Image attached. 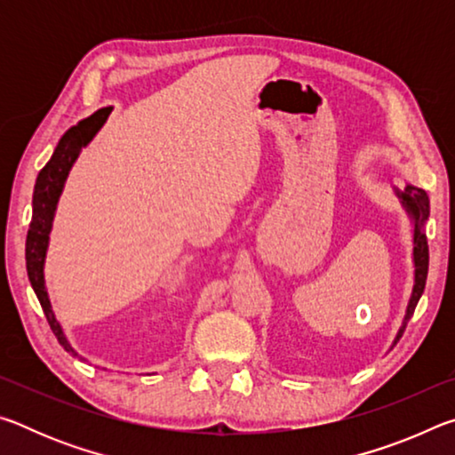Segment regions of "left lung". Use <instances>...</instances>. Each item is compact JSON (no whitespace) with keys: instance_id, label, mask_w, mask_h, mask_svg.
I'll return each instance as SVG.
<instances>
[{"instance_id":"left-lung-1","label":"left lung","mask_w":455,"mask_h":455,"mask_svg":"<svg viewBox=\"0 0 455 455\" xmlns=\"http://www.w3.org/2000/svg\"><path fill=\"white\" fill-rule=\"evenodd\" d=\"M395 196L399 198V204L403 206V211L407 212V217L411 220V243H413V251H411V260H413V287H411V295L410 301H407L405 307V315L402 321V327L397 329V333L394 337V343L391 347L399 341L403 329L407 325V321L411 319V315L418 307L419 299L423 295V289H426V279H427V265H429V251H427V236H426V225L429 220V198L427 192L423 188L413 187V184H405L403 190H399L394 187Z\"/></svg>"}]
</instances>
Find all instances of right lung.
<instances>
[{
	"instance_id": "add662e5",
	"label": "right lung",
	"mask_w": 455,
	"mask_h": 455,
	"mask_svg": "<svg viewBox=\"0 0 455 455\" xmlns=\"http://www.w3.org/2000/svg\"><path fill=\"white\" fill-rule=\"evenodd\" d=\"M112 112V106L100 108L98 112L92 114V116L80 120L78 124L66 130V134L60 138V142L53 150L52 158L48 160L40 174L36 179L34 187V198H32V222H29L28 230V241H26V268L29 283H32V289L37 295V301H40L42 309L45 313V319H48L53 335L58 337L61 347L68 353H72L74 357H80L78 351L72 347V343L68 341V337L61 329L60 321L56 319V313L52 309V301L48 295V287H45V276H44V267H45V255H48L50 246V233L53 227V217H56L58 200L64 192V184L68 180V174H70L72 166L76 160H78L80 152L86 148V146L94 140V136L100 132V128L104 126ZM84 359V357H80Z\"/></svg>"
}]
</instances>
